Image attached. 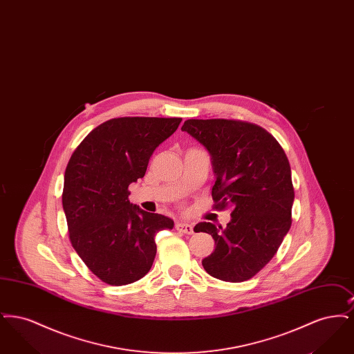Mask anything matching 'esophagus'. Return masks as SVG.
Here are the masks:
<instances>
[{"label":"esophagus","instance_id":"34e87169","mask_svg":"<svg viewBox=\"0 0 354 354\" xmlns=\"http://www.w3.org/2000/svg\"><path fill=\"white\" fill-rule=\"evenodd\" d=\"M175 228H176L179 232L185 234V235H192V234H194L192 225H191V224H187V223H176V224H175Z\"/></svg>","mask_w":354,"mask_h":354}]
</instances>
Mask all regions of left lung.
<instances>
[{
    "instance_id": "8db88e82",
    "label": "left lung",
    "mask_w": 354,
    "mask_h": 354,
    "mask_svg": "<svg viewBox=\"0 0 354 354\" xmlns=\"http://www.w3.org/2000/svg\"><path fill=\"white\" fill-rule=\"evenodd\" d=\"M182 131L212 156L214 207H232L225 228L205 221L195 227L216 245L203 267L223 281H247L270 263L292 224L295 189L286 152L266 129L244 120L188 119Z\"/></svg>"
}]
</instances>
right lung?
<instances>
[{
    "label": "right lung",
    "instance_id": "obj_1",
    "mask_svg": "<svg viewBox=\"0 0 354 354\" xmlns=\"http://www.w3.org/2000/svg\"><path fill=\"white\" fill-rule=\"evenodd\" d=\"M182 118L123 117L90 131L70 156L62 192L73 248L109 286H126L151 270L153 237L174 221L129 201V185L143 178L155 149Z\"/></svg>",
    "mask_w": 354,
    "mask_h": 354
}]
</instances>
